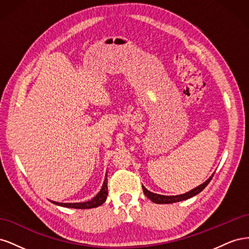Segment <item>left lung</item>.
I'll use <instances>...</instances> for the list:
<instances>
[{
	"mask_svg": "<svg viewBox=\"0 0 249 249\" xmlns=\"http://www.w3.org/2000/svg\"><path fill=\"white\" fill-rule=\"evenodd\" d=\"M214 176V173L212 176H211L206 182H203L201 185L195 187L194 189L188 191L184 194H179V195H161V194H157L154 192H150L149 190H147L146 188L142 185V189H143V193L145 194V196L147 198H149L153 202L156 203H172V202H178V201H182L188 198H191L195 195H197L198 193H200L205 188L207 187V185L211 182V179H212Z\"/></svg>",
	"mask_w": 249,
	"mask_h": 249,
	"instance_id": "8db88e82",
	"label": "left lung"
}]
</instances>
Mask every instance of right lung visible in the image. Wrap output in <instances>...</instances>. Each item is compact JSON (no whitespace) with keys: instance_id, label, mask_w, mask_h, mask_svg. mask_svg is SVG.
Returning a JSON list of instances; mask_svg holds the SVG:
<instances>
[{"instance_id":"1","label":"right lung","mask_w":249,"mask_h":249,"mask_svg":"<svg viewBox=\"0 0 249 249\" xmlns=\"http://www.w3.org/2000/svg\"><path fill=\"white\" fill-rule=\"evenodd\" d=\"M108 196V178H107V173L105 176V180L102 189L100 192L97 193L93 198H91L88 201L84 202H58V201H53V203H55L57 206L60 207H64V208H71V209H92L96 208L106 201Z\"/></svg>"}]
</instances>
